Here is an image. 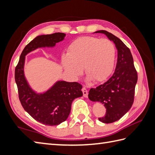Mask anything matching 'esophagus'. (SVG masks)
Here are the masks:
<instances>
[{"instance_id":"esophagus-1","label":"esophagus","mask_w":155,"mask_h":155,"mask_svg":"<svg viewBox=\"0 0 155 155\" xmlns=\"http://www.w3.org/2000/svg\"><path fill=\"white\" fill-rule=\"evenodd\" d=\"M82 91H83V96L84 97H88V91L87 90V88L84 87L83 88H82Z\"/></svg>"}]
</instances>
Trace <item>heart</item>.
Here are the masks:
<instances>
[{"label": "heart", "mask_w": 155, "mask_h": 155, "mask_svg": "<svg viewBox=\"0 0 155 155\" xmlns=\"http://www.w3.org/2000/svg\"><path fill=\"white\" fill-rule=\"evenodd\" d=\"M116 52L114 44L108 39L82 37L69 45L67 55L62 57V65L72 80L79 77L84 68L89 78L100 83L113 72Z\"/></svg>", "instance_id": "heart-1"}]
</instances>
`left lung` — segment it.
<instances>
[{
  "label": "left lung",
  "instance_id": "obj_1",
  "mask_svg": "<svg viewBox=\"0 0 155 155\" xmlns=\"http://www.w3.org/2000/svg\"><path fill=\"white\" fill-rule=\"evenodd\" d=\"M95 32L104 34L113 41L118 51L117 66L113 76L104 84L91 88L88 93L91 101L100 102L107 108L105 116L98 118V120L104 123H111L119 120L132 107L138 75L132 54L123 42L106 31Z\"/></svg>",
  "mask_w": 155,
  "mask_h": 155
}]
</instances>
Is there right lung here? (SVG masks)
I'll return each mask as SVG.
<instances>
[{
	"label": "right lung",
	"mask_w": 155,
	"mask_h": 155,
	"mask_svg": "<svg viewBox=\"0 0 155 155\" xmlns=\"http://www.w3.org/2000/svg\"><path fill=\"white\" fill-rule=\"evenodd\" d=\"M65 36L62 32L38 36L25 47L15 68V81L22 107L34 119L48 126L58 125L67 119L72 101L83 96V87L77 82L59 81L45 93H36L25 77V56L38 48L53 47Z\"/></svg>",
	"instance_id": "1"
}]
</instances>
